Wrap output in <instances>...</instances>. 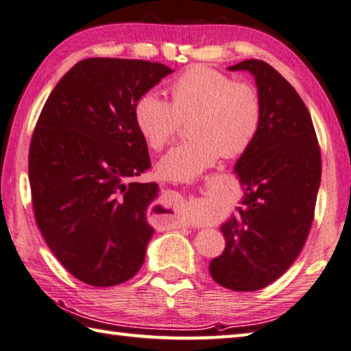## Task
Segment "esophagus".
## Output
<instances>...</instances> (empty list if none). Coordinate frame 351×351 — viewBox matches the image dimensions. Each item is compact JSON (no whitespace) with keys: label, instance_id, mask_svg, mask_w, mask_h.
<instances>
[{"label":"esophagus","instance_id":"1","mask_svg":"<svg viewBox=\"0 0 351 351\" xmlns=\"http://www.w3.org/2000/svg\"><path fill=\"white\" fill-rule=\"evenodd\" d=\"M171 201L175 202V207H176V208L184 207V196H182L181 193H178V192L171 193Z\"/></svg>","mask_w":351,"mask_h":351}]
</instances>
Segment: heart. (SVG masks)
I'll return each mask as SVG.
<instances>
[{"mask_svg":"<svg viewBox=\"0 0 351 351\" xmlns=\"http://www.w3.org/2000/svg\"><path fill=\"white\" fill-rule=\"evenodd\" d=\"M171 101L155 92L139 97L133 119L144 143L161 150L189 121L193 139L178 144L158 162V175L192 182L222 156H239L258 136L263 104L256 88L206 66L190 67L171 82Z\"/></svg>","mask_w":351,"mask_h":351,"instance_id":"1","label":"heart"}]
</instances>
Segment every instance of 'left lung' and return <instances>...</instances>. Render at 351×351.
<instances>
[{
    "label": "left lung",
    "instance_id": "left-lung-1",
    "mask_svg": "<svg viewBox=\"0 0 351 351\" xmlns=\"http://www.w3.org/2000/svg\"><path fill=\"white\" fill-rule=\"evenodd\" d=\"M228 70L253 75L263 119L234 164L242 199L221 224L226 248L208 271L226 289L254 291L282 276L302 250L321 186V150L307 107L281 73L259 60Z\"/></svg>",
    "mask_w": 351,
    "mask_h": 351
}]
</instances>
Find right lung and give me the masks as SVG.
I'll list each match as a JSON object with an SVG mask.
<instances>
[{
    "mask_svg": "<svg viewBox=\"0 0 351 351\" xmlns=\"http://www.w3.org/2000/svg\"><path fill=\"white\" fill-rule=\"evenodd\" d=\"M171 72L143 60H82L38 118L29 150L35 219L56 259L84 284H123L144 263L159 187L133 181L150 169L133 109Z\"/></svg>",
    "mask_w": 351,
    "mask_h": 351,
    "instance_id": "right-lung-1",
    "label": "right lung"
}]
</instances>
